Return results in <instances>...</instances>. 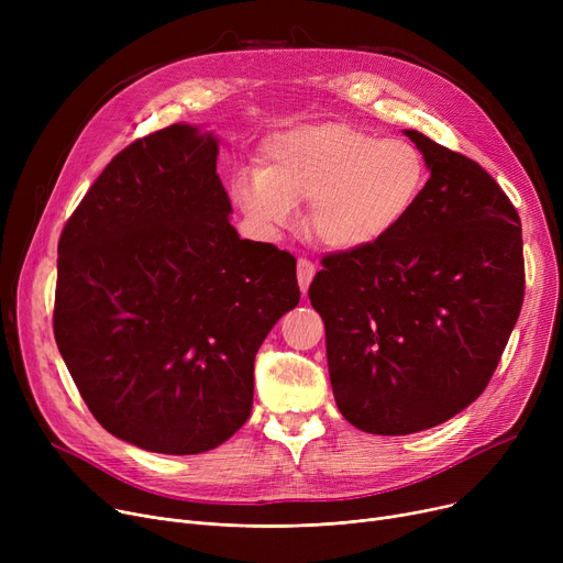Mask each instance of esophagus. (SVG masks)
<instances>
[{"mask_svg":"<svg viewBox=\"0 0 563 563\" xmlns=\"http://www.w3.org/2000/svg\"><path fill=\"white\" fill-rule=\"evenodd\" d=\"M297 278H299L301 291L306 294L310 283H312V278H314V264L308 257H299V262H297Z\"/></svg>","mask_w":563,"mask_h":563,"instance_id":"obj_1","label":"esophagus"}]
</instances>
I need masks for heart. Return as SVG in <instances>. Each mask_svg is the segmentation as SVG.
<instances>
[{"label": "heart", "mask_w": 563, "mask_h": 563, "mask_svg": "<svg viewBox=\"0 0 563 563\" xmlns=\"http://www.w3.org/2000/svg\"><path fill=\"white\" fill-rule=\"evenodd\" d=\"M424 180V159L408 141H378L346 123H321L266 141L262 166L236 173L232 198L266 228L287 225L294 205L310 202L314 240L358 251L408 217Z\"/></svg>", "instance_id": "b5f03b06"}]
</instances>
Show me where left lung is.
<instances>
[{
	"label": "left lung",
	"mask_w": 563,
	"mask_h": 563,
	"mask_svg": "<svg viewBox=\"0 0 563 563\" xmlns=\"http://www.w3.org/2000/svg\"><path fill=\"white\" fill-rule=\"evenodd\" d=\"M431 170L408 217L380 242L321 257L308 297L327 327L344 420L406 435L475 401L525 299L520 217L475 162L406 130Z\"/></svg>",
	"instance_id": "left-lung-1"
}]
</instances>
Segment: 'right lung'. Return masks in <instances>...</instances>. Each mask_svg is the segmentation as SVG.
Returning a JSON list of instances; mask_svg holds the SVG:
<instances>
[{
    "label": "right lung",
    "mask_w": 563,
    "mask_h": 563,
    "mask_svg": "<svg viewBox=\"0 0 563 563\" xmlns=\"http://www.w3.org/2000/svg\"><path fill=\"white\" fill-rule=\"evenodd\" d=\"M212 134L170 125L100 173L58 240L54 340L93 418L159 454L214 450L253 408L255 353L301 291L240 240Z\"/></svg>",
    "instance_id": "right-lung-1"
}]
</instances>
